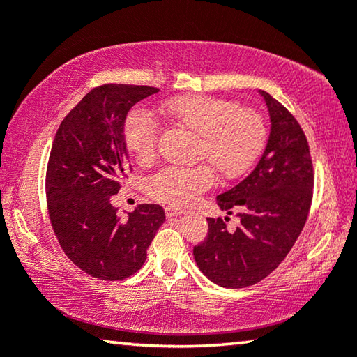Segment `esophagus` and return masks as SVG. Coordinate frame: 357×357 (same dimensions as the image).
Masks as SVG:
<instances>
[{"label": "esophagus", "instance_id": "1", "mask_svg": "<svg viewBox=\"0 0 357 357\" xmlns=\"http://www.w3.org/2000/svg\"><path fill=\"white\" fill-rule=\"evenodd\" d=\"M184 213H185V209H183V208H176V206H167V208H165L167 217L181 215V214H184Z\"/></svg>", "mask_w": 357, "mask_h": 357}]
</instances>
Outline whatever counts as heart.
<instances>
[{"label": "heart", "mask_w": 357, "mask_h": 357, "mask_svg": "<svg viewBox=\"0 0 357 357\" xmlns=\"http://www.w3.org/2000/svg\"><path fill=\"white\" fill-rule=\"evenodd\" d=\"M168 118L197 137L195 159L208 165L165 167L149 176L146 192L154 200L168 204H189L213 187L215 174L234 179L257 160L268 138L263 116L238 102L190 94L167 100L162 105ZM124 143L138 164H149L157 153L159 126L149 113L132 110L124 123Z\"/></svg>", "instance_id": "b5f03b06"}]
</instances>
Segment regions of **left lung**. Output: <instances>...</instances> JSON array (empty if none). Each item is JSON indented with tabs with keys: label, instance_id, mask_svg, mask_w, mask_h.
I'll use <instances>...</instances> for the list:
<instances>
[{
	"label": "left lung",
	"instance_id": "left-lung-1",
	"mask_svg": "<svg viewBox=\"0 0 357 357\" xmlns=\"http://www.w3.org/2000/svg\"><path fill=\"white\" fill-rule=\"evenodd\" d=\"M271 132L257 167L217 204L236 211L239 227L228 231L225 220L208 217L209 231L193 257L202 273L223 288H245L279 266L305 225L313 197L309 143L296 118L266 91Z\"/></svg>",
	"mask_w": 357,
	"mask_h": 357
}]
</instances>
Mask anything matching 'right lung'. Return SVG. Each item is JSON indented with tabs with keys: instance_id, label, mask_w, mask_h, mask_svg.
Wrapping results in <instances>:
<instances>
[{
	"instance_id": "1",
	"label": "right lung",
	"mask_w": 357,
	"mask_h": 357,
	"mask_svg": "<svg viewBox=\"0 0 357 357\" xmlns=\"http://www.w3.org/2000/svg\"><path fill=\"white\" fill-rule=\"evenodd\" d=\"M157 91L114 83L94 88L68 113L53 140L45 176L53 231L70 261L96 279L135 274L165 222L159 204H138L121 219L110 202L130 170L126 118L137 102Z\"/></svg>"
}]
</instances>
